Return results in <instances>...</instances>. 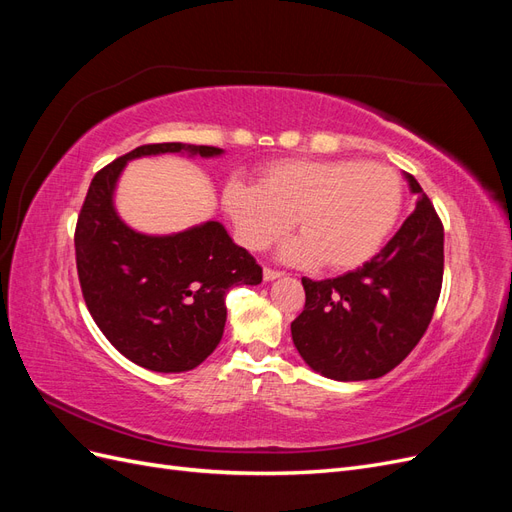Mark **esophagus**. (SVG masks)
I'll list each match as a JSON object with an SVG mask.
<instances>
[{"instance_id":"obj_1","label":"esophagus","mask_w":512,"mask_h":512,"mask_svg":"<svg viewBox=\"0 0 512 512\" xmlns=\"http://www.w3.org/2000/svg\"><path fill=\"white\" fill-rule=\"evenodd\" d=\"M284 273L282 271H275V269H269V267H265V271H262V277H265V282H273V280H277V277H282Z\"/></svg>"}]
</instances>
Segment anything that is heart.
Masks as SVG:
<instances>
[{
	"mask_svg": "<svg viewBox=\"0 0 512 512\" xmlns=\"http://www.w3.org/2000/svg\"><path fill=\"white\" fill-rule=\"evenodd\" d=\"M222 205L247 250L262 252L282 241L294 220L301 237L284 245V260L352 271L380 250L395 226L401 181L378 162L282 160L262 168L260 185L228 181Z\"/></svg>",
	"mask_w": 512,
	"mask_h": 512,
	"instance_id": "b5f03b06",
	"label": "heart"
}]
</instances>
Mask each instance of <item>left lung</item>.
<instances>
[{
  "label": "left lung",
  "instance_id": "left-lung-1",
  "mask_svg": "<svg viewBox=\"0 0 512 512\" xmlns=\"http://www.w3.org/2000/svg\"><path fill=\"white\" fill-rule=\"evenodd\" d=\"M406 179L416 209L374 258L333 280H301L305 307L290 324L292 342L331 380L389 374L421 342L440 299L444 228L418 181Z\"/></svg>",
  "mask_w": 512,
  "mask_h": 512
}]
</instances>
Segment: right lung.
<instances>
[{"label": "right lung", "instance_id": "add662e5", "mask_svg": "<svg viewBox=\"0 0 512 512\" xmlns=\"http://www.w3.org/2000/svg\"><path fill=\"white\" fill-rule=\"evenodd\" d=\"M158 153L213 158L222 149L143 145L98 170L76 222L74 250L83 299L108 342L136 365L177 374L198 367L218 348L226 292L260 284L262 269L220 222L153 237L119 218L113 194L123 166Z\"/></svg>", "mask_w": 512, "mask_h": 512}]
</instances>
